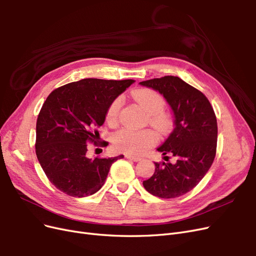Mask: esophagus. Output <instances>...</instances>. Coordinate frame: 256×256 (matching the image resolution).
I'll return each mask as SVG.
<instances>
[{
    "instance_id": "34e87169",
    "label": "esophagus",
    "mask_w": 256,
    "mask_h": 256,
    "mask_svg": "<svg viewBox=\"0 0 256 256\" xmlns=\"http://www.w3.org/2000/svg\"><path fill=\"white\" fill-rule=\"evenodd\" d=\"M126 158H127V159H129V160H132V161H134V162H138V161H141V158H140V157L130 156V154H127Z\"/></svg>"
}]
</instances>
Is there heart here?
Instances as JSON below:
<instances>
[{
  "mask_svg": "<svg viewBox=\"0 0 256 256\" xmlns=\"http://www.w3.org/2000/svg\"><path fill=\"white\" fill-rule=\"evenodd\" d=\"M132 97L143 108L144 111L150 114V122L152 125L159 129H164L168 127V118L162 112L164 106V99L158 92L142 88L134 90L132 92ZM120 104V99H115L106 111V120L111 125H114L118 122ZM157 141V134L150 129L134 131L125 128L115 132L112 138L114 150L127 154H141L150 147L156 144Z\"/></svg>",
  "mask_w": 256,
  "mask_h": 256,
  "instance_id": "heart-1",
  "label": "heart"
}]
</instances>
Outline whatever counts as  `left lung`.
I'll use <instances>...</instances> for the list:
<instances>
[{"label":"left lung","mask_w":256,"mask_h":256,"mask_svg":"<svg viewBox=\"0 0 256 256\" xmlns=\"http://www.w3.org/2000/svg\"><path fill=\"white\" fill-rule=\"evenodd\" d=\"M164 97L174 116V129L157 150L172 154L175 164L156 162L154 173L143 182L150 194L173 198L186 194L210 168L216 150L218 126L212 106L202 92L178 76L140 82Z\"/></svg>","instance_id":"1"}]
</instances>
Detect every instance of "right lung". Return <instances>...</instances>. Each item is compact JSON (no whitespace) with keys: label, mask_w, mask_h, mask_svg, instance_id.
Listing matches in <instances>:
<instances>
[{"label":"right lung","mask_w":256,"mask_h":256,"mask_svg":"<svg viewBox=\"0 0 256 256\" xmlns=\"http://www.w3.org/2000/svg\"><path fill=\"white\" fill-rule=\"evenodd\" d=\"M132 83L82 79L54 90L46 99L36 122V156L58 190L74 198L94 194L113 162L124 158H88L86 142L96 143V129L102 126L110 104Z\"/></svg>","instance_id":"add662e5"}]
</instances>
